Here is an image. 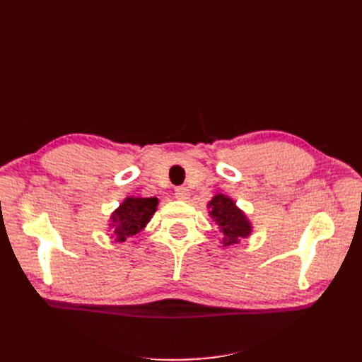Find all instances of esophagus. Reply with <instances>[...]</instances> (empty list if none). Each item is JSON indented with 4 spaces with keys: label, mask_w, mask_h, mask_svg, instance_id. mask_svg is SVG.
<instances>
[{
    "label": "esophagus",
    "mask_w": 362,
    "mask_h": 362,
    "mask_svg": "<svg viewBox=\"0 0 362 362\" xmlns=\"http://www.w3.org/2000/svg\"><path fill=\"white\" fill-rule=\"evenodd\" d=\"M175 198L180 201H185L189 198V189L184 187V185H180V187L175 189Z\"/></svg>",
    "instance_id": "34e87169"
}]
</instances>
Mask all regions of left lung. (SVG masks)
Returning <instances> with one entry per match:
<instances>
[{
  "instance_id": "1",
  "label": "left lung",
  "mask_w": 362,
  "mask_h": 362,
  "mask_svg": "<svg viewBox=\"0 0 362 362\" xmlns=\"http://www.w3.org/2000/svg\"><path fill=\"white\" fill-rule=\"evenodd\" d=\"M210 214L225 235V245L238 243L240 238H246L250 234V225L245 214L226 196H214L213 201H210Z\"/></svg>"
}]
</instances>
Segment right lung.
Here are the masks:
<instances>
[{
	"label": "right lung",
	"instance_id": "add662e5",
	"mask_svg": "<svg viewBox=\"0 0 362 362\" xmlns=\"http://www.w3.org/2000/svg\"><path fill=\"white\" fill-rule=\"evenodd\" d=\"M157 204V198H127L112 217L116 223L117 242H125L127 238L136 235L149 222Z\"/></svg>",
	"mask_w": 362,
	"mask_h": 362
}]
</instances>
